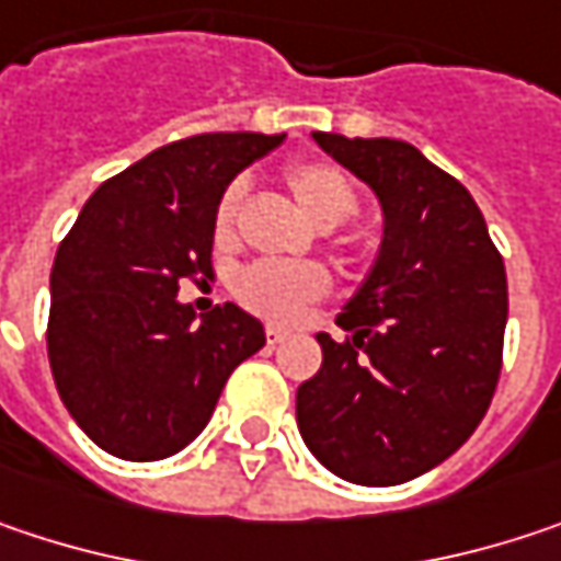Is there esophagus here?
<instances>
[{"label":"esophagus","instance_id":"esophagus-1","mask_svg":"<svg viewBox=\"0 0 561 561\" xmlns=\"http://www.w3.org/2000/svg\"><path fill=\"white\" fill-rule=\"evenodd\" d=\"M282 340H285V331L276 328V324H270V328H266V343H273V346H276V343H282Z\"/></svg>","mask_w":561,"mask_h":561}]
</instances>
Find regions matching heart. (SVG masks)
<instances>
[{"mask_svg":"<svg viewBox=\"0 0 561 561\" xmlns=\"http://www.w3.org/2000/svg\"><path fill=\"white\" fill-rule=\"evenodd\" d=\"M285 185L298 208L318 221L321 228H336L350 221L359 208V195L353 179L346 176L331 160H295L285 167ZM247 185L240 179L228 182L215 202L211 230L218 243H230L237 233V215L243 205ZM346 250L356 256L363 250L359 237L346 240ZM331 291V273L318 263H253L233 279V295L243 308L273 318L288 321L295 318L305 305L324 298Z\"/></svg>","mask_w":561,"mask_h":561,"instance_id":"b5f03b06","label":"heart"}]
</instances>
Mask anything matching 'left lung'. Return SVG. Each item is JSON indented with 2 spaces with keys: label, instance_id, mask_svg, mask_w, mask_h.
<instances>
[{
  "label": "left lung",
  "instance_id": "obj_1",
  "mask_svg": "<svg viewBox=\"0 0 561 561\" xmlns=\"http://www.w3.org/2000/svg\"><path fill=\"white\" fill-rule=\"evenodd\" d=\"M314 140L369 182L385 211L379 260L298 388V431L333 476L401 484L482 424L504 363L507 273L469 188L391 137Z\"/></svg>",
  "mask_w": 561,
  "mask_h": 561
}]
</instances>
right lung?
I'll return each instance as SVG.
<instances>
[{"mask_svg":"<svg viewBox=\"0 0 561 561\" xmlns=\"http://www.w3.org/2000/svg\"><path fill=\"white\" fill-rule=\"evenodd\" d=\"M282 137L215 130L173 140L105 179L64 237L47 359L70 417L105 453L153 462L185 449L230 373L263 350L256 318L228 301L195 324L176 291L211 276L221 188Z\"/></svg>","mask_w":561,"mask_h":561,"instance_id":"obj_1","label":"right lung"}]
</instances>
